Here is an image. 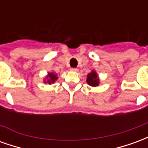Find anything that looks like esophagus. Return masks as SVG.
I'll return each mask as SVG.
<instances>
[{
	"label": "esophagus",
	"mask_w": 148,
	"mask_h": 148,
	"mask_svg": "<svg viewBox=\"0 0 148 148\" xmlns=\"http://www.w3.org/2000/svg\"><path fill=\"white\" fill-rule=\"evenodd\" d=\"M71 71H74V72H77V71H78V69H77V68H71Z\"/></svg>",
	"instance_id": "esophagus-1"
}]
</instances>
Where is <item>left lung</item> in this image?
<instances>
[{
	"label": "left lung",
	"mask_w": 148,
	"mask_h": 148,
	"mask_svg": "<svg viewBox=\"0 0 148 148\" xmlns=\"http://www.w3.org/2000/svg\"><path fill=\"white\" fill-rule=\"evenodd\" d=\"M87 83L91 86H97L99 84V79L97 78V75L95 71H92L90 74L87 75Z\"/></svg>",
	"instance_id": "left-lung-1"
}]
</instances>
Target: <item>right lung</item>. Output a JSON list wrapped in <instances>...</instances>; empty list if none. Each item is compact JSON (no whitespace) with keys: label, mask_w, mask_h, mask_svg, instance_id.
<instances>
[{"label":"right lung","mask_w":148,"mask_h":148,"mask_svg":"<svg viewBox=\"0 0 148 148\" xmlns=\"http://www.w3.org/2000/svg\"><path fill=\"white\" fill-rule=\"evenodd\" d=\"M48 80H47V82H48L49 84L51 83H53V82H55V81L58 78L57 77V76L55 75V74H54V73H51V74H48Z\"/></svg>","instance_id":"1"}]
</instances>
